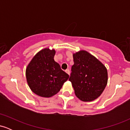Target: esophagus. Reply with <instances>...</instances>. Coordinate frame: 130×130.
<instances>
[{"mask_svg": "<svg viewBox=\"0 0 130 130\" xmlns=\"http://www.w3.org/2000/svg\"><path fill=\"white\" fill-rule=\"evenodd\" d=\"M65 72H66L67 74H69V75H70V70H68V69H67L66 70H65Z\"/></svg>", "mask_w": 130, "mask_h": 130, "instance_id": "esophagus-1", "label": "esophagus"}]
</instances>
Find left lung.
Masks as SVG:
<instances>
[{"label": "left lung", "instance_id": "1", "mask_svg": "<svg viewBox=\"0 0 130 130\" xmlns=\"http://www.w3.org/2000/svg\"><path fill=\"white\" fill-rule=\"evenodd\" d=\"M74 65L69 80L76 96L83 101L99 97L108 83V71L95 57L82 50L73 54Z\"/></svg>", "mask_w": 130, "mask_h": 130}]
</instances>
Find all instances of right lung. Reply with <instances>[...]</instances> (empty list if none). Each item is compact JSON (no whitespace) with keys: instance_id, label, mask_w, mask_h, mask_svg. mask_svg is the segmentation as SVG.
<instances>
[{"instance_id":"1","label":"right lung","mask_w":130,"mask_h":130,"mask_svg":"<svg viewBox=\"0 0 130 130\" xmlns=\"http://www.w3.org/2000/svg\"><path fill=\"white\" fill-rule=\"evenodd\" d=\"M56 51L44 48L33 57L26 70L27 82L34 93L49 98L60 91L69 75L55 62Z\"/></svg>"}]
</instances>
